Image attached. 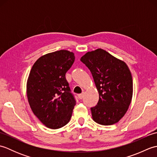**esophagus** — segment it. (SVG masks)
I'll use <instances>...</instances> for the list:
<instances>
[{
	"mask_svg": "<svg viewBox=\"0 0 157 157\" xmlns=\"http://www.w3.org/2000/svg\"><path fill=\"white\" fill-rule=\"evenodd\" d=\"M83 97H84V93H82V94H78V98L79 99H82Z\"/></svg>",
	"mask_w": 157,
	"mask_h": 157,
	"instance_id": "obj_1",
	"label": "esophagus"
}]
</instances>
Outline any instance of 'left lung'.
I'll list each match as a JSON object with an SVG mask.
<instances>
[{
  "instance_id": "left-lung-1",
  "label": "left lung",
  "mask_w": 157,
  "mask_h": 157,
  "mask_svg": "<svg viewBox=\"0 0 157 157\" xmlns=\"http://www.w3.org/2000/svg\"><path fill=\"white\" fill-rule=\"evenodd\" d=\"M80 61L90 71L99 94L97 105L90 108L93 120L102 125L117 123L128 111L133 94L128 65L101 48L87 52Z\"/></svg>"
}]
</instances>
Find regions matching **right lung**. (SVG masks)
<instances>
[{"instance_id":"add662e5","label":"right lung","mask_w":157,"mask_h":157,"mask_svg":"<svg viewBox=\"0 0 157 157\" xmlns=\"http://www.w3.org/2000/svg\"><path fill=\"white\" fill-rule=\"evenodd\" d=\"M74 61L73 52L61 50L39 58L29 73L27 82L29 106L48 128H61L71 117L76 101L65 74Z\"/></svg>"}]
</instances>
